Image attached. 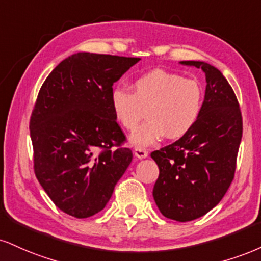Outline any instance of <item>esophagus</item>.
Wrapping results in <instances>:
<instances>
[{"mask_svg": "<svg viewBox=\"0 0 261 261\" xmlns=\"http://www.w3.org/2000/svg\"><path fill=\"white\" fill-rule=\"evenodd\" d=\"M134 153L139 159H144V158H147V155H148V150L143 149V148H135Z\"/></svg>", "mask_w": 261, "mask_h": 261, "instance_id": "34e87169", "label": "esophagus"}]
</instances>
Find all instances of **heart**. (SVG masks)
<instances>
[{"mask_svg": "<svg viewBox=\"0 0 261 261\" xmlns=\"http://www.w3.org/2000/svg\"><path fill=\"white\" fill-rule=\"evenodd\" d=\"M204 89L196 79L154 69L134 80L133 91L117 86L111 93L112 109L125 130L134 131L143 118L142 126L131 135L137 148L149 147L166 136L185 137L198 122L204 105Z\"/></svg>", "mask_w": 261, "mask_h": 261, "instance_id": "b5f03b06", "label": "heart"}]
</instances>
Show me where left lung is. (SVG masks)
<instances>
[{
	"label": "left lung",
	"instance_id": "1",
	"mask_svg": "<svg viewBox=\"0 0 261 261\" xmlns=\"http://www.w3.org/2000/svg\"><path fill=\"white\" fill-rule=\"evenodd\" d=\"M181 64L205 74L202 114L186 136L150 156L159 168L153 188L156 206L165 218L186 222L205 215L227 192L236 171L243 122L237 97L219 69L198 61Z\"/></svg>",
	"mask_w": 261,
	"mask_h": 261
}]
</instances>
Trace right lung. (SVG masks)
<instances>
[{
    "mask_svg": "<svg viewBox=\"0 0 261 261\" xmlns=\"http://www.w3.org/2000/svg\"><path fill=\"white\" fill-rule=\"evenodd\" d=\"M140 58L79 52L41 86L30 118L34 170L62 212L97 214L133 161L112 109L113 84Z\"/></svg>",
    "mask_w": 261,
    "mask_h": 261,
    "instance_id": "right-lung-1",
    "label": "right lung"
}]
</instances>
